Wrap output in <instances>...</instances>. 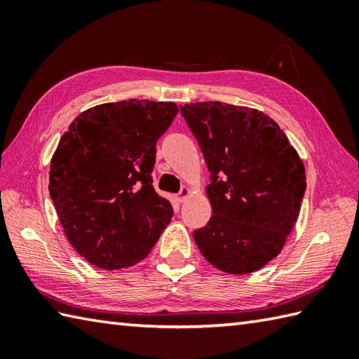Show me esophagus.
Masks as SVG:
<instances>
[{
    "label": "esophagus",
    "instance_id": "obj_1",
    "mask_svg": "<svg viewBox=\"0 0 359 359\" xmlns=\"http://www.w3.org/2000/svg\"><path fill=\"white\" fill-rule=\"evenodd\" d=\"M191 193H193V191H191V188L185 187V188H182L177 194H175V199H177V201L182 203V202H184V201L187 199V197H188L189 194H191Z\"/></svg>",
    "mask_w": 359,
    "mask_h": 359
}]
</instances>
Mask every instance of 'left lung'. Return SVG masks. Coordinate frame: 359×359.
<instances>
[{"label": "left lung", "instance_id": "1", "mask_svg": "<svg viewBox=\"0 0 359 359\" xmlns=\"http://www.w3.org/2000/svg\"><path fill=\"white\" fill-rule=\"evenodd\" d=\"M210 171L212 216L193 233L201 253L230 274L276 257L299 216L306 168L276 121L247 106H180Z\"/></svg>", "mask_w": 359, "mask_h": 359}]
</instances>
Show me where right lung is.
Returning a JSON list of instances; mask_svg holds the SVG:
<instances>
[{
	"label": "right lung",
	"instance_id": "right-lung-1",
	"mask_svg": "<svg viewBox=\"0 0 359 359\" xmlns=\"http://www.w3.org/2000/svg\"><path fill=\"white\" fill-rule=\"evenodd\" d=\"M177 104L131 100L89 108L60 139L49 194L77 253L103 270L126 269L149 255L172 217L152 187L156 143Z\"/></svg>",
	"mask_w": 359,
	"mask_h": 359
}]
</instances>
